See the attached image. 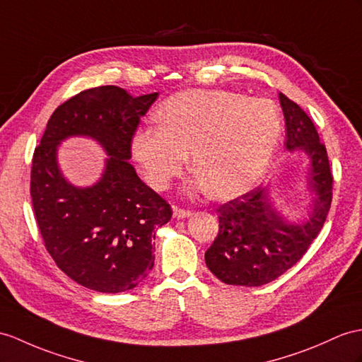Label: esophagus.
<instances>
[{
	"label": "esophagus",
	"instance_id": "obj_1",
	"mask_svg": "<svg viewBox=\"0 0 362 362\" xmlns=\"http://www.w3.org/2000/svg\"><path fill=\"white\" fill-rule=\"evenodd\" d=\"M173 216L178 218V219H184V218L192 216V211L186 210V209H181V207H175L173 209Z\"/></svg>",
	"mask_w": 362,
	"mask_h": 362
}]
</instances>
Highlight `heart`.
<instances>
[{
	"mask_svg": "<svg viewBox=\"0 0 362 362\" xmlns=\"http://www.w3.org/2000/svg\"><path fill=\"white\" fill-rule=\"evenodd\" d=\"M156 127L138 130L132 155L146 181L164 190L189 161L195 187L219 199L240 197L267 172L283 135L278 105L230 90H184L156 112Z\"/></svg>",
	"mask_w": 362,
	"mask_h": 362,
	"instance_id": "b5f03b06",
	"label": "heart"
}]
</instances>
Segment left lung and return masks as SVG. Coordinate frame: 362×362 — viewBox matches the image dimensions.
Segmentation results:
<instances>
[{"instance_id": "obj_1", "label": "left lung", "mask_w": 362, "mask_h": 362, "mask_svg": "<svg viewBox=\"0 0 362 362\" xmlns=\"http://www.w3.org/2000/svg\"><path fill=\"white\" fill-rule=\"evenodd\" d=\"M286 119V148L308 156L312 214L304 223H290L273 209L270 190L258 186L218 211L219 230L206 252L214 275L230 286L258 287L272 283L304 257L324 226L332 204L333 175L325 146L316 127L296 103L279 93Z\"/></svg>"}]
</instances>
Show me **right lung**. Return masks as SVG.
Wrapping results in <instances>:
<instances>
[{
    "label": "right lung",
    "instance_id": "right-lung-1",
    "mask_svg": "<svg viewBox=\"0 0 362 362\" xmlns=\"http://www.w3.org/2000/svg\"><path fill=\"white\" fill-rule=\"evenodd\" d=\"M156 98L117 86L79 92L52 113L35 148L30 197L44 245L69 278L95 292L136 287L153 269L155 228L172 218L169 202L129 163L139 119ZM69 136L93 137L111 156L92 188L72 187L59 170L56 151Z\"/></svg>",
    "mask_w": 362,
    "mask_h": 362
}]
</instances>
